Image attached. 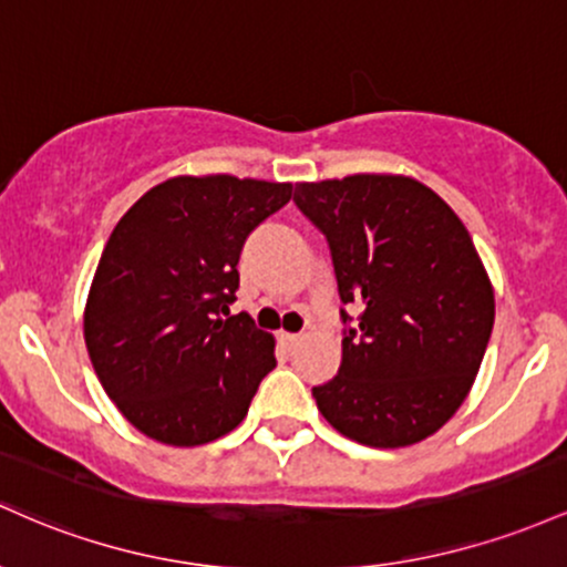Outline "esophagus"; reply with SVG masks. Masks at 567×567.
I'll return each mask as SVG.
<instances>
[{"label":"esophagus","mask_w":567,"mask_h":567,"mask_svg":"<svg viewBox=\"0 0 567 567\" xmlns=\"http://www.w3.org/2000/svg\"><path fill=\"white\" fill-rule=\"evenodd\" d=\"M302 340V334H297V332H281V342L284 346H297V342Z\"/></svg>","instance_id":"34e87169"}]
</instances>
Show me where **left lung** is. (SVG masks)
I'll return each instance as SVG.
<instances>
[{
	"label": "left lung",
	"mask_w": 567,
	"mask_h": 567,
	"mask_svg": "<svg viewBox=\"0 0 567 567\" xmlns=\"http://www.w3.org/2000/svg\"><path fill=\"white\" fill-rule=\"evenodd\" d=\"M327 238L346 323L342 361L313 388L332 429L367 447H406L455 415L485 359L493 286L453 208L406 176L297 184Z\"/></svg>",
	"instance_id": "left-lung-1"
}]
</instances>
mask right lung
Instances as JSON below:
<instances>
[{
  "label": "right lung",
  "instance_id": "right-lung-1",
  "mask_svg": "<svg viewBox=\"0 0 567 567\" xmlns=\"http://www.w3.org/2000/svg\"><path fill=\"white\" fill-rule=\"evenodd\" d=\"M291 184L176 176L117 221L85 305V346L106 396L142 434L195 447L230 434L276 367V340L230 316L246 238Z\"/></svg>",
  "mask_w": 567,
  "mask_h": 567
}]
</instances>
